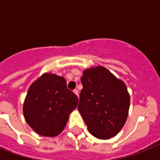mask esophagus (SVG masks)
<instances>
[{"mask_svg":"<svg viewBox=\"0 0 160 160\" xmlns=\"http://www.w3.org/2000/svg\"><path fill=\"white\" fill-rule=\"evenodd\" d=\"M74 93H75L77 96H79V91H78V90H74Z\"/></svg>","mask_w":160,"mask_h":160,"instance_id":"1","label":"esophagus"}]
</instances>
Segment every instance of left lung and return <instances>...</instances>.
<instances>
[{"label": "left lung", "instance_id": "obj_1", "mask_svg": "<svg viewBox=\"0 0 160 160\" xmlns=\"http://www.w3.org/2000/svg\"><path fill=\"white\" fill-rule=\"evenodd\" d=\"M78 110L93 136L109 139L126 122L130 98L124 81L104 66L83 71Z\"/></svg>", "mask_w": 160, "mask_h": 160}]
</instances>
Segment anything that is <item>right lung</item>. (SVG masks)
<instances>
[{
	"label": "right lung",
	"mask_w": 160,
	"mask_h": 160,
	"mask_svg": "<svg viewBox=\"0 0 160 160\" xmlns=\"http://www.w3.org/2000/svg\"><path fill=\"white\" fill-rule=\"evenodd\" d=\"M78 102L77 96L68 90L65 78L44 73L29 87L23 104L24 117L36 133L55 137L65 129Z\"/></svg>",
	"instance_id": "add662e5"
}]
</instances>
